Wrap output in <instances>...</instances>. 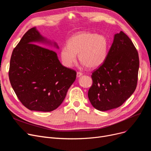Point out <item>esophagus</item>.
<instances>
[{"instance_id":"34e87169","label":"esophagus","mask_w":151,"mask_h":151,"mask_svg":"<svg viewBox=\"0 0 151 151\" xmlns=\"http://www.w3.org/2000/svg\"><path fill=\"white\" fill-rule=\"evenodd\" d=\"M83 73H81V72H80V71H78V72L76 73V76L78 77V78H79V77H80V76H81L82 75H83Z\"/></svg>"}]
</instances>
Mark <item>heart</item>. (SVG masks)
<instances>
[{"label": "heart", "mask_w": 151, "mask_h": 151, "mask_svg": "<svg viewBox=\"0 0 151 151\" xmlns=\"http://www.w3.org/2000/svg\"><path fill=\"white\" fill-rule=\"evenodd\" d=\"M108 48V41L105 36L80 32L68 39L67 46L62 47L60 58L63 65L71 67L76 62L78 54L83 65L96 68L105 61Z\"/></svg>", "instance_id": "b5f03b06"}]
</instances>
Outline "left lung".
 <instances>
[{"label": "left lung", "instance_id": "obj_1", "mask_svg": "<svg viewBox=\"0 0 151 151\" xmlns=\"http://www.w3.org/2000/svg\"><path fill=\"white\" fill-rule=\"evenodd\" d=\"M139 64L129 37L122 31L115 34L105 61L91 75L88 97L92 105L102 111L121 106L136 89Z\"/></svg>", "mask_w": 151, "mask_h": 151}]
</instances>
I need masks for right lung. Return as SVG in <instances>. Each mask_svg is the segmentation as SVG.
I'll use <instances>...</instances> for the list:
<instances>
[{
	"label": "right lung",
	"instance_id": "obj_1",
	"mask_svg": "<svg viewBox=\"0 0 151 151\" xmlns=\"http://www.w3.org/2000/svg\"><path fill=\"white\" fill-rule=\"evenodd\" d=\"M51 44L35 27L23 35L11 56L9 76L22 104L31 111L58 108L75 81L76 72L63 67L56 52L35 43ZM58 48V45L54 43Z\"/></svg>",
	"mask_w": 151,
	"mask_h": 151
}]
</instances>
